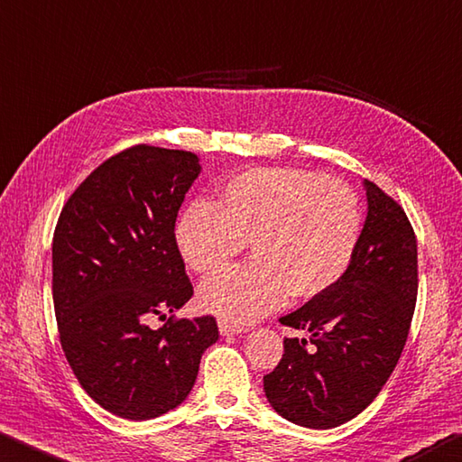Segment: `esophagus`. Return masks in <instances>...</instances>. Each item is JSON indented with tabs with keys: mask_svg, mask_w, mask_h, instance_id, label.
I'll use <instances>...</instances> for the list:
<instances>
[{
	"mask_svg": "<svg viewBox=\"0 0 462 462\" xmlns=\"http://www.w3.org/2000/svg\"><path fill=\"white\" fill-rule=\"evenodd\" d=\"M218 330H221V335H225V337H229V335H239V333H245V327H241V325H236V322H231V320H225V319H221L218 320Z\"/></svg>",
	"mask_w": 462,
	"mask_h": 462,
	"instance_id": "1",
	"label": "esophagus"
}]
</instances>
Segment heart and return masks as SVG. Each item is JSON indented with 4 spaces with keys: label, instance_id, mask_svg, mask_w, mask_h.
<instances>
[{
    "label": "heart",
    "instance_id": "obj_1",
    "mask_svg": "<svg viewBox=\"0 0 462 462\" xmlns=\"http://www.w3.org/2000/svg\"><path fill=\"white\" fill-rule=\"evenodd\" d=\"M363 233L351 186L302 168H257L233 176L213 205L192 200L174 225L176 247L199 276L225 270L252 244L255 260L208 280L199 304L247 322L319 298L349 272Z\"/></svg>",
    "mask_w": 462,
    "mask_h": 462
}]
</instances>
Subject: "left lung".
Returning <instances> with one entry per match:
<instances>
[{
  "instance_id": "obj_1",
  "label": "left lung",
  "mask_w": 462,
  "mask_h": 462,
  "mask_svg": "<svg viewBox=\"0 0 462 462\" xmlns=\"http://www.w3.org/2000/svg\"><path fill=\"white\" fill-rule=\"evenodd\" d=\"M367 218L349 272L284 327L310 338H284V355L263 375L272 408L306 428L341 426L382 392L406 345L418 296V247L403 208L365 180Z\"/></svg>"
}]
</instances>
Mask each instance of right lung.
Segmentation results:
<instances>
[{
    "instance_id": "right-lung-1",
    "label": "right lung",
    "mask_w": 462,
    "mask_h": 462,
    "mask_svg": "<svg viewBox=\"0 0 462 462\" xmlns=\"http://www.w3.org/2000/svg\"><path fill=\"white\" fill-rule=\"evenodd\" d=\"M192 152L137 143L95 168L70 194L52 237L60 345L83 390L111 414L152 420L176 408L217 343L215 317L176 319L192 284L176 247Z\"/></svg>"
}]
</instances>
